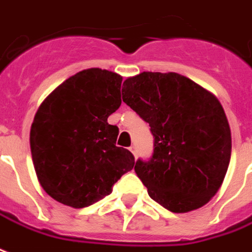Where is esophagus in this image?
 <instances>
[{"label":"esophagus","mask_w":252,"mask_h":252,"mask_svg":"<svg viewBox=\"0 0 252 252\" xmlns=\"http://www.w3.org/2000/svg\"><path fill=\"white\" fill-rule=\"evenodd\" d=\"M129 151L132 152V155H133L134 157H137V147H136V145H132V147H129Z\"/></svg>","instance_id":"1"}]
</instances>
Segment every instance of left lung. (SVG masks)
<instances>
[{
	"label": "left lung",
	"mask_w": 252,
	"mask_h": 252,
	"mask_svg": "<svg viewBox=\"0 0 252 252\" xmlns=\"http://www.w3.org/2000/svg\"><path fill=\"white\" fill-rule=\"evenodd\" d=\"M123 101L149 123L155 149L134 172L148 194L172 213L206 205L231 156V132L216 96L176 72H141L123 83Z\"/></svg>",
	"instance_id": "obj_1"
}]
</instances>
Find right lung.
Wrapping results in <instances>:
<instances>
[{
  "mask_svg": "<svg viewBox=\"0 0 252 252\" xmlns=\"http://www.w3.org/2000/svg\"><path fill=\"white\" fill-rule=\"evenodd\" d=\"M123 78L88 68L58 86L34 116L30 149L36 177L58 202L82 209L112 191L134 157L116 147L119 128L107 119L122 104Z\"/></svg>",
  "mask_w": 252,
  "mask_h": 252,
  "instance_id": "obj_1",
  "label": "right lung"
}]
</instances>
